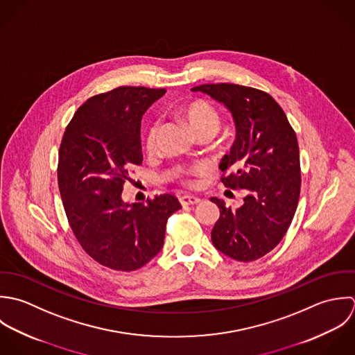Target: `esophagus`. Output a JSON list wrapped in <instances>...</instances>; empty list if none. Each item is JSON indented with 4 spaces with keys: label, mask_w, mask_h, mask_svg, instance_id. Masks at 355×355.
Segmentation results:
<instances>
[{
    "label": "esophagus",
    "mask_w": 355,
    "mask_h": 355,
    "mask_svg": "<svg viewBox=\"0 0 355 355\" xmlns=\"http://www.w3.org/2000/svg\"><path fill=\"white\" fill-rule=\"evenodd\" d=\"M180 203H181L182 206H193V205L200 203V199L196 198V196L185 195V196H181V198H180Z\"/></svg>",
    "instance_id": "esophagus-1"
}]
</instances>
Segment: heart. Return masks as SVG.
Segmentation results:
<instances>
[{
  "instance_id": "heart-1",
  "label": "heart",
  "mask_w": 355,
  "mask_h": 355,
  "mask_svg": "<svg viewBox=\"0 0 355 355\" xmlns=\"http://www.w3.org/2000/svg\"><path fill=\"white\" fill-rule=\"evenodd\" d=\"M182 115L195 136H198L200 133H210L214 136L220 126V118H219L218 111L209 101H205V100H196V101H192L191 104H188L182 110ZM159 128H160V122L155 121L153 123H150V126L146 130L145 146L148 150H152L155 146ZM177 175L185 184H192V181L188 178L191 175L189 171L181 170V171H178Z\"/></svg>"
}]
</instances>
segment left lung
Returning <instances> with one entry per match:
<instances>
[{"mask_svg": "<svg viewBox=\"0 0 355 355\" xmlns=\"http://www.w3.org/2000/svg\"><path fill=\"white\" fill-rule=\"evenodd\" d=\"M192 92L209 94L232 112L236 140L219 163L220 181L245 192L237 210L211 198L219 207L214 247L240 262L259 259L282 241L297 207L302 180L296 135L266 92L234 83H207Z\"/></svg>", "mask_w": 355, "mask_h": 355, "instance_id": "8db88e82", "label": "left lung"}]
</instances>
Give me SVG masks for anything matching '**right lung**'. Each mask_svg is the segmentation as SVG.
I'll return each mask as SVG.
<instances>
[{"label": "right lung", "instance_id": "right-lung-1", "mask_svg": "<svg viewBox=\"0 0 355 355\" xmlns=\"http://www.w3.org/2000/svg\"><path fill=\"white\" fill-rule=\"evenodd\" d=\"M164 89L121 86L90 97L72 116L59 149L58 181L72 232L100 265L132 272L163 247L174 195L126 203L122 191L142 163V115Z\"/></svg>", "mask_w": 355, "mask_h": 355}]
</instances>
